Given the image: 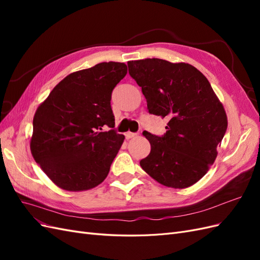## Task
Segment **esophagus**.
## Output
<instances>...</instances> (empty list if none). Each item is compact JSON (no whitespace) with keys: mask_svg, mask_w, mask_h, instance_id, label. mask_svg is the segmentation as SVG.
Here are the masks:
<instances>
[{"mask_svg":"<svg viewBox=\"0 0 260 260\" xmlns=\"http://www.w3.org/2000/svg\"><path fill=\"white\" fill-rule=\"evenodd\" d=\"M138 135L137 133H135V132H127L125 133V138H127L128 140L129 139H132V138H136Z\"/></svg>","mask_w":260,"mask_h":260,"instance_id":"obj_1","label":"esophagus"}]
</instances>
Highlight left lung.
<instances>
[{"instance_id":"left-lung-1","label":"left lung","mask_w":260,"mask_h":260,"mask_svg":"<svg viewBox=\"0 0 260 260\" xmlns=\"http://www.w3.org/2000/svg\"><path fill=\"white\" fill-rule=\"evenodd\" d=\"M149 114L170 118L158 137L147 131L151 153L142 169L162 185L184 188L206 175L228 127L226 114L207 78L185 62L159 58L128 61Z\"/></svg>"}]
</instances>
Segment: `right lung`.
<instances>
[{
  "label": "right lung",
  "instance_id": "1",
  "mask_svg": "<svg viewBox=\"0 0 260 260\" xmlns=\"http://www.w3.org/2000/svg\"><path fill=\"white\" fill-rule=\"evenodd\" d=\"M125 75L123 62H100L68 75L38 107L30 149L60 188L90 190L107 177L124 140L113 129L111 100ZM104 126L111 130L102 132Z\"/></svg>",
  "mask_w": 260,
  "mask_h": 260
}]
</instances>
